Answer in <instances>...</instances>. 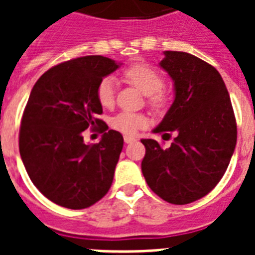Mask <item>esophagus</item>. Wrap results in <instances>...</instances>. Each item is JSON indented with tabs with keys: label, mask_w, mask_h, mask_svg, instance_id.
<instances>
[{
	"label": "esophagus",
	"mask_w": 255,
	"mask_h": 255,
	"mask_svg": "<svg viewBox=\"0 0 255 255\" xmlns=\"http://www.w3.org/2000/svg\"><path fill=\"white\" fill-rule=\"evenodd\" d=\"M132 141H135V137H133V136H128V135L124 136V143L129 144L132 143Z\"/></svg>",
	"instance_id": "esophagus-1"
}]
</instances>
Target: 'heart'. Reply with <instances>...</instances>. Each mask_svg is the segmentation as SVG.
Wrapping results in <instances>:
<instances>
[{"label":"heart","mask_w":255,"mask_h":255,"mask_svg":"<svg viewBox=\"0 0 255 255\" xmlns=\"http://www.w3.org/2000/svg\"><path fill=\"white\" fill-rule=\"evenodd\" d=\"M124 79L148 95V104L155 110H160L167 104V96L161 91L164 79L156 70L145 65H133L123 71ZM96 98L102 107L110 108L115 104L116 82L112 77L102 78L96 86ZM111 127L126 135H135L148 124L147 116L131 111L116 114L110 122Z\"/></svg>","instance_id":"obj_1"}]
</instances>
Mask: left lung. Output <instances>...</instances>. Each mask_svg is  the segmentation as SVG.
<instances>
[{
    "mask_svg": "<svg viewBox=\"0 0 255 255\" xmlns=\"http://www.w3.org/2000/svg\"><path fill=\"white\" fill-rule=\"evenodd\" d=\"M160 66L174 82V102L155 133L176 135L170 147L143 139L141 161L148 186L164 201L200 200L225 174L237 143L229 92L213 66L184 51H164Z\"/></svg>",
    "mask_w": 255,
    "mask_h": 255,
    "instance_id": "obj_1",
    "label": "left lung"
}]
</instances>
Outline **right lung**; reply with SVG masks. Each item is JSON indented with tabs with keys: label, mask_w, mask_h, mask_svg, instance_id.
Listing matches in <instances>:
<instances>
[{
	"label": "right lung",
	"mask_w": 255,
	"mask_h": 255,
	"mask_svg": "<svg viewBox=\"0 0 255 255\" xmlns=\"http://www.w3.org/2000/svg\"><path fill=\"white\" fill-rule=\"evenodd\" d=\"M118 67L102 55L74 58L47 70L30 92L19 153L30 180L57 205L85 209L111 188L124 140L98 119L103 108L96 86ZM87 128L105 132L99 143L83 141Z\"/></svg>",
	"instance_id": "obj_1"
}]
</instances>
